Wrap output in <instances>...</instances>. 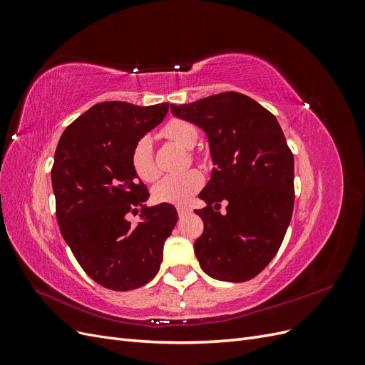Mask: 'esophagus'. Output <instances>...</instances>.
<instances>
[{"mask_svg": "<svg viewBox=\"0 0 365 365\" xmlns=\"http://www.w3.org/2000/svg\"><path fill=\"white\" fill-rule=\"evenodd\" d=\"M176 212H178V215L180 216H185V215H189L192 210L190 208H187V207H181V205H178L176 207Z\"/></svg>", "mask_w": 365, "mask_h": 365, "instance_id": "obj_1", "label": "esophagus"}]
</instances>
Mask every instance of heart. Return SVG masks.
<instances>
[{"label":"heart","instance_id":"heart-1","mask_svg":"<svg viewBox=\"0 0 365 365\" xmlns=\"http://www.w3.org/2000/svg\"><path fill=\"white\" fill-rule=\"evenodd\" d=\"M163 134L169 140L178 143L185 149H192L200 140V130L182 118H172L163 128ZM193 158H197L196 153H192ZM130 165L135 175L141 181L152 182L158 178L160 170L153 160L152 138L149 135H141L130 152ZM204 184V176L200 170H187L182 173H173L164 176L152 189V195L158 202L169 204H187L193 195L201 189Z\"/></svg>","mask_w":365,"mask_h":365}]
</instances>
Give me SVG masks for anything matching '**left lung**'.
Segmentation results:
<instances>
[{"label": "left lung", "mask_w": 365, "mask_h": 365, "mask_svg": "<svg viewBox=\"0 0 365 365\" xmlns=\"http://www.w3.org/2000/svg\"><path fill=\"white\" fill-rule=\"evenodd\" d=\"M170 111L205 130L216 165L200 193L207 205L195 210L204 220L195 242L202 271L222 282L256 277L277 254L294 208V155L277 118L235 91Z\"/></svg>", "instance_id": "obj_1"}]
</instances>
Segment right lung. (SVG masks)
<instances>
[{
  "instance_id": "right-lung-1",
  "label": "right lung",
  "mask_w": 365,
  "mask_h": 365,
  "mask_svg": "<svg viewBox=\"0 0 365 365\" xmlns=\"http://www.w3.org/2000/svg\"><path fill=\"white\" fill-rule=\"evenodd\" d=\"M169 103L103 102L63 130L51 168L61 235L90 277L130 291L155 277L163 245L178 220L170 204L146 207L148 187L130 165L135 141L161 123ZM142 207L132 227L125 215Z\"/></svg>"
}]
</instances>
